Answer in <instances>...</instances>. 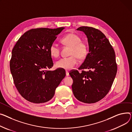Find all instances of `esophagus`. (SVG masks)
I'll return each instance as SVG.
<instances>
[{"instance_id": "1", "label": "esophagus", "mask_w": 132, "mask_h": 132, "mask_svg": "<svg viewBox=\"0 0 132 132\" xmlns=\"http://www.w3.org/2000/svg\"><path fill=\"white\" fill-rule=\"evenodd\" d=\"M66 76H69V75L68 71H66Z\"/></svg>"}]
</instances>
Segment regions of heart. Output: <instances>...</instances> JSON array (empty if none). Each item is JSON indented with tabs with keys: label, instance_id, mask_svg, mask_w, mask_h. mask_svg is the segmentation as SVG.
Masks as SVG:
<instances>
[{
	"label": "heart",
	"instance_id": "heart-1",
	"mask_svg": "<svg viewBox=\"0 0 132 132\" xmlns=\"http://www.w3.org/2000/svg\"><path fill=\"white\" fill-rule=\"evenodd\" d=\"M61 42L64 45L71 47L68 57L61 58L56 63L58 68L69 70L73 68L77 63V58L83 59L86 58L89 52L87 44L82 41L80 36L74 33H69L61 39ZM50 55L55 58L59 57L60 53V48L58 44L53 42L50 46Z\"/></svg>",
	"mask_w": 132,
	"mask_h": 132
}]
</instances>
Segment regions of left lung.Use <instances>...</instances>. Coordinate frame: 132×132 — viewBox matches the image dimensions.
Here are the masks:
<instances>
[{"label": "left lung", "mask_w": 132, "mask_h": 132, "mask_svg": "<svg viewBox=\"0 0 132 132\" xmlns=\"http://www.w3.org/2000/svg\"><path fill=\"white\" fill-rule=\"evenodd\" d=\"M77 30L84 32L89 43V52L78 69L69 73L73 80L72 90L75 97L86 103H93L103 99L110 90L115 78L117 66L112 46L100 30L81 26Z\"/></svg>", "instance_id": "left-lung-1"}]
</instances>
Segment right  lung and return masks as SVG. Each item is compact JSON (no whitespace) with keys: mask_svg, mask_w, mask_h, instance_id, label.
I'll return each mask as SVG.
<instances>
[{"mask_svg":"<svg viewBox=\"0 0 132 132\" xmlns=\"http://www.w3.org/2000/svg\"><path fill=\"white\" fill-rule=\"evenodd\" d=\"M65 28L32 29L24 33L14 47L10 69L20 94L31 102H46L65 77V69L49 71L54 65L49 48Z\"/></svg>","mask_w":132,"mask_h":132,"instance_id":"right-lung-1","label":"right lung"}]
</instances>
